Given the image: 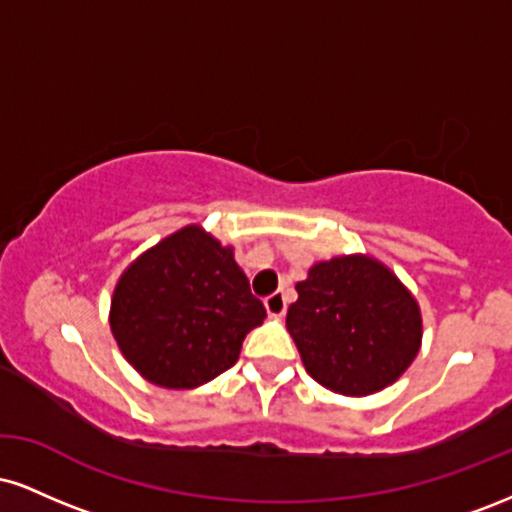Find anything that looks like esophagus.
<instances>
[{"label": "esophagus", "instance_id": "34e87169", "mask_svg": "<svg viewBox=\"0 0 512 512\" xmlns=\"http://www.w3.org/2000/svg\"><path fill=\"white\" fill-rule=\"evenodd\" d=\"M264 308H267V313L272 315V317L284 315L286 313V296H284V291L272 293V296H269L267 301H264Z\"/></svg>", "mask_w": 512, "mask_h": 512}]
</instances>
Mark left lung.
<instances>
[{"label": "left lung", "instance_id": "left-lung-1", "mask_svg": "<svg viewBox=\"0 0 512 512\" xmlns=\"http://www.w3.org/2000/svg\"><path fill=\"white\" fill-rule=\"evenodd\" d=\"M286 327L303 366L339 395L392 385L421 346V313L390 269L370 257H334L296 284Z\"/></svg>", "mask_w": 512, "mask_h": 512}]
</instances>
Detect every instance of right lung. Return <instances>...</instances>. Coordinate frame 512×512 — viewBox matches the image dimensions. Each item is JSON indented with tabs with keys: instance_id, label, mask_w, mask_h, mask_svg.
I'll return each mask as SVG.
<instances>
[{
	"instance_id": "right-lung-1",
	"label": "right lung",
	"mask_w": 512,
	"mask_h": 512,
	"mask_svg": "<svg viewBox=\"0 0 512 512\" xmlns=\"http://www.w3.org/2000/svg\"><path fill=\"white\" fill-rule=\"evenodd\" d=\"M264 317L233 250L187 226L129 264L115 286L110 330L146 380L190 390L231 368Z\"/></svg>"
}]
</instances>
